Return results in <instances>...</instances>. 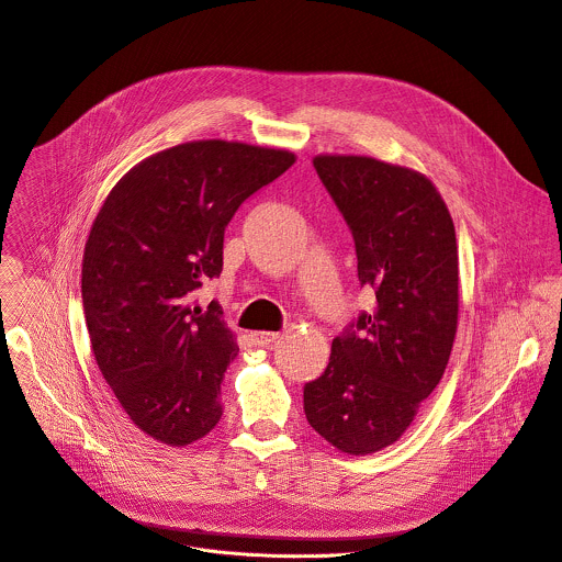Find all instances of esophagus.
<instances>
[{
	"label": "esophagus",
	"mask_w": 562,
	"mask_h": 562,
	"mask_svg": "<svg viewBox=\"0 0 562 562\" xmlns=\"http://www.w3.org/2000/svg\"><path fill=\"white\" fill-rule=\"evenodd\" d=\"M281 339V334L279 331H252V341H255V346H272V344H277Z\"/></svg>",
	"instance_id": "34e87169"
}]
</instances>
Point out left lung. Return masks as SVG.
Wrapping results in <instances>:
<instances>
[{
    "mask_svg": "<svg viewBox=\"0 0 562 562\" xmlns=\"http://www.w3.org/2000/svg\"><path fill=\"white\" fill-rule=\"evenodd\" d=\"M312 164L352 231L359 281L374 290V305L331 341L303 405L331 447L368 457L405 434L450 361L459 327L454 221L414 168L368 155H316Z\"/></svg>",
    "mask_w": 562,
    "mask_h": 562,
    "instance_id": "1",
    "label": "left lung"
}]
</instances>
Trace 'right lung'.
I'll list each match as a JSON object with an SVG mask.
<instances>
[{"mask_svg": "<svg viewBox=\"0 0 562 562\" xmlns=\"http://www.w3.org/2000/svg\"><path fill=\"white\" fill-rule=\"evenodd\" d=\"M296 155L199 139L133 166L103 199L81 261V299L99 372L150 438L186 447L221 418V381L237 357L218 303L192 292L223 268L237 207Z\"/></svg>", "mask_w": 562, "mask_h": 562, "instance_id": "obj_1", "label": "right lung"}]
</instances>
